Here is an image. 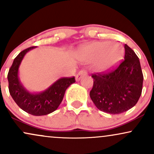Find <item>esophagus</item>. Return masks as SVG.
Masks as SVG:
<instances>
[{"label":"esophagus","mask_w":154,"mask_h":154,"mask_svg":"<svg viewBox=\"0 0 154 154\" xmlns=\"http://www.w3.org/2000/svg\"><path fill=\"white\" fill-rule=\"evenodd\" d=\"M86 74H87V71H86V70L85 69L81 70V71L77 73L76 76H75V79H76V81H79L81 78H82L83 76H84V75H86Z\"/></svg>","instance_id":"34e87169"}]
</instances>
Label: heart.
<instances>
[{
  "mask_svg": "<svg viewBox=\"0 0 154 154\" xmlns=\"http://www.w3.org/2000/svg\"><path fill=\"white\" fill-rule=\"evenodd\" d=\"M124 48L121 43L96 41L83 46L79 52L83 61L94 62L97 70L107 71L116 67L123 59Z\"/></svg>",
  "mask_w": 154,
  "mask_h": 154,
  "instance_id": "obj_1",
  "label": "heart"
}]
</instances>
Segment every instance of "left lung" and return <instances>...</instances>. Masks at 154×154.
I'll return each instance as SVG.
<instances>
[{"mask_svg":"<svg viewBox=\"0 0 154 154\" xmlns=\"http://www.w3.org/2000/svg\"><path fill=\"white\" fill-rule=\"evenodd\" d=\"M124 60L109 71L92 74L94 86L90 97L100 111L119 114L137 103L141 95L143 75L139 59L124 45Z\"/></svg>","mask_w":154,"mask_h":154,"instance_id":"left-lung-1","label":"left lung"}]
</instances>
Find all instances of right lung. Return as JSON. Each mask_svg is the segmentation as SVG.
Returning a JSON list of instances; mask_svg holds the SVG:
<instances>
[{
	"instance_id": "obj_1",
	"label": "right lung",
	"mask_w": 154,
	"mask_h": 154,
	"mask_svg": "<svg viewBox=\"0 0 154 154\" xmlns=\"http://www.w3.org/2000/svg\"><path fill=\"white\" fill-rule=\"evenodd\" d=\"M35 46L28 48L15 58L8 73V89L17 105L24 111L33 116H44L58 109L61 103L66 90L75 83V77H63L42 93L32 94L23 86L18 79V68L25 55Z\"/></svg>"
}]
</instances>
